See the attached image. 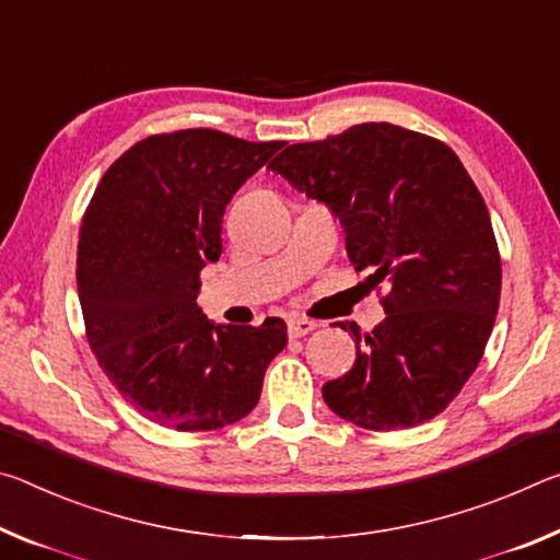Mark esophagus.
<instances>
[{"instance_id": "1", "label": "esophagus", "mask_w": 560, "mask_h": 560, "mask_svg": "<svg viewBox=\"0 0 560 560\" xmlns=\"http://www.w3.org/2000/svg\"><path fill=\"white\" fill-rule=\"evenodd\" d=\"M313 329H317V323H313V319L307 317H288V332L290 337H305L313 332Z\"/></svg>"}]
</instances>
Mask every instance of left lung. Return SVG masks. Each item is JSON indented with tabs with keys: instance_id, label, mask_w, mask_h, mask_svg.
Listing matches in <instances>:
<instances>
[{
	"instance_id": "1",
	"label": "left lung",
	"mask_w": 560,
	"mask_h": 560,
	"mask_svg": "<svg viewBox=\"0 0 560 560\" xmlns=\"http://www.w3.org/2000/svg\"><path fill=\"white\" fill-rule=\"evenodd\" d=\"M345 228L354 270L372 268L387 317L360 335L352 370L325 382L327 407L372 432L424 424L481 362L501 298L487 203L446 143L392 124H360L292 143L270 163Z\"/></svg>"
}]
</instances>
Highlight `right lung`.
<instances>
[{"label":"right lung","instance_id":"obj_1","mask_svg":"<svg viewBox=\"0 0 560 560\" xmlns=\"http://www.w3.org/2000/svg\"><path fill=\"white\" fill-rule=\"evenodd\" d=\"M282 141L213 128L155 133L112 163L81 220L77 285L98 366L153 424L210 432L250 415L288 325H213L200 270L223 253L235 190Z\"/></svg>","mask_w":560,"mask_h":560}]
</instances>
